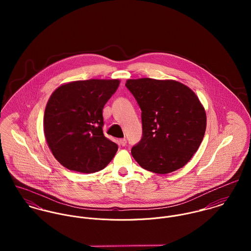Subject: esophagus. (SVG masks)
<instances>
[{"mask_svg":"<svg viewBox=\"0 0 251 251\" xmlns=\"http://www.w3.org/2000/svg\"><path fill=\"white\" fill-rule=\"evenodd\" d=\"M120 144L124 147L126 145V138H123V139H120Z\"/></svg>","mask_w":251,"mask_h":251,"instance_id":"1","label":"esophagus"}]
</instances>
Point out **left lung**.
<instances>
[{"label": "left lung", "mask_w": 251, "mask_h": 251, "mask_svg": "<svg viewBox=\"0 0 251 251\" xmlns=\"http://www.w3.org/2000/svg\"><path fill=\"white\" fill-rule=\"evenodd\" d=\"M126 87L142 111L143 134L131 149L134 159L156 174L183 167L206 131V112L197 96L174 80L128 79Z\"/></svg>", "instance_id": "8db88e82"}]
</instances>
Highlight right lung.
<instances>
[{
	"label": "right lung",
	"instance_id": "add662e5",
	"mask_svg": "<svg viewBox=\"0 0 251 251\" xmlns=\"http://www.w3.org/2000/svg\"><path fill=\"white\" fill-rule=\"evenodd\" d=\"M118 79H90L60 86L44 112L43 129L55 158L80 173L102 170L113 159L118 145L102 130V109L119 87Z\"/></svg>",
	"mask_w": 251,
	"mask_h": 251
}]
</instances>
